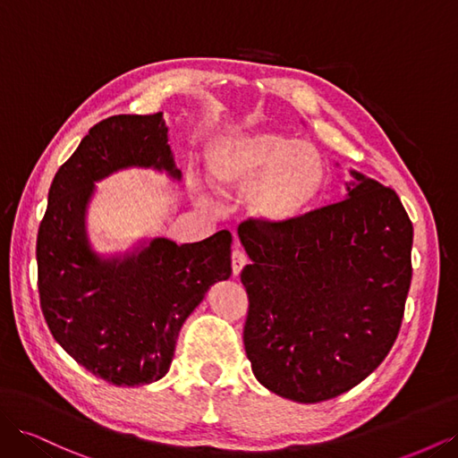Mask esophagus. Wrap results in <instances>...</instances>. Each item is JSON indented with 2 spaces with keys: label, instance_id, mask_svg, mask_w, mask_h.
I'll return each instance as SVG.
<instances>
[{
  "label": "esophagus",
  "instance_id": "obj_1",
  "mask_svg": "<svg viewBox=\"0 0 458 458\" xmlns=\"http://www.w3.org/2000/svg\"><path fill=\"white\" fill-rule=\"evenodd\" d=\"M248 263V258L242 250H239V248H234V250L231 252V267H233V275L239 276L242 267Z\"/></svg>",
  "mask_w": 458,
  "mask_h": 458
}]
</instances>
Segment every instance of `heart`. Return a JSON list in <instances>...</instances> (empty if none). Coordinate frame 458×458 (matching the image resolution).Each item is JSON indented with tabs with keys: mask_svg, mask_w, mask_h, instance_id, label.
I'll use <instances>...</instances> for the list:
<instances>
[{
	"mask_svg": "<svg viewBox=\"0 0 458 458\" xmlns=\"http://www.w3.org/2000/svg\"><path fill=\"white\" fill-rule=\"evenodd\" d=\"M210 185L224 197L244 191V210L266 229L296 225L328 189V164L311 143L275 130L229 131L206 147ZM192 185L199 187L197 177Z\"/></svg>",
	"mask_w": 458,
	"mask_h": 458,
	"instance_id": "b5f03b06",
	"label": "heart"
}]
</instances>
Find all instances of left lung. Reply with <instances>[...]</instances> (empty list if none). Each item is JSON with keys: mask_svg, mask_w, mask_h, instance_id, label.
I'll return each mask as SVG.
<instances>
[{"mask_svg": "<svg viewBox=\"0 0 458 458\" xmlns=\"http://www.w3.org/2000/svg\"><path fill=\"white\" fill-rule=\"evenodd\" d=\"M345 199L296 225L239 227L250 258L244 350L273 394L318 403L390 353L411 286L412 224L395 191L350 170Z\"/></svg>", "mask_w": 458, "mask_h": 458, "instance_id": "8db88e82", "label": "left lung"}]
</instances>
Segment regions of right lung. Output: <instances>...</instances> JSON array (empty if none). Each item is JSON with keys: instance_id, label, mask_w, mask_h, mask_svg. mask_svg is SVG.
I'll use <instances>...</instances> for the list:
<instances>
[{"instance_id": "add662e5", "label": "right lung", "mask_w": 458, "mask_h": 458, "mask_svg": "<svg viewBox=\"0 0 458 458\" xmlns=\"http://www.w3.org/2000/svg\"><path fill=\"white\" fill-rule=\"evenodd\" d=\"M128 168L182 179L162 113L95 123L55 174L38 231V290L53 338L76 363L114 386H143L168 372L185 318L231 276L233 237H157L123 254H97L86 227L95 183Z\"/></svg>"}]
</instances>
